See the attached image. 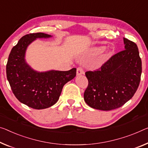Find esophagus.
Returning a JSON list of instances; mask_svg holds the SVG:
<instances>
[{"mask_svg":"<svg viewBox=\"0 0 148 148\" xmlns=\"http://www.w3.org/2000/svg\"><path fill=\"white\" fill-rule=\"evenodd\" d=\"M84 74V71L83 69L81 67H79L77 69V75H80Z\"/></svg>","mask_w":148,"mask_h":148,"instance_id":"34e87169","label":"esophagus"}]
</instances>
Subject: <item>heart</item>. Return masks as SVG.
Returning <instances> with one entry per match:
<instances>
[{"label": "heart", "instance_id": "b5f03b06", "mask_svg": "<svg viewBox=\"0 0 148 148\" xmlns=\"http://www.w3.org/2000/svg\"><path fill=\"white\" fill-rule=\"evenodd\" d=\"M104 51V47H95L92 49V52L95 54H99L102 53Z\"/></svg>", "mask_w": 148, "mask_h": 148}]
</instances>
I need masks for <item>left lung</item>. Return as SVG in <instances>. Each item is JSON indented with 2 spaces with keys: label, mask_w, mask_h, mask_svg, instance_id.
<instances>
[{
  "label": "left lung",
  "mask_w": 148,
  "mask_h": 148,
  "mask_svg": "<svg viewBox=\"0 0 148 148\" xmlns=\"http://www.w3.org/2000/svg\"><path fill=\"white\" fill-rule=\"evenodd\" d=\"M125 49L95 71L85 73L88 84L84 100L91 108L111 110L131 99L140 85L142 60L137 45L124 38Z\"/></svg>",
  "instance_id": "obj_1"
}]
</instances>
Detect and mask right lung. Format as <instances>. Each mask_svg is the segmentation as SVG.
Here are the masks:
<instances>
[{"mask_svg":"<svg viewBox=\"0 0 148 148\" xmlns=\"http://www.w3.org/2000/svg\"><path fill=\"white\" fill-rule=\"evenodd\" d=\"M50 37L42 32L24 36L12 47L6 64V77L14 96L20 103L38 110L55 104L65 84L76 76V68L66 71L38 72L26 62L28 45L37 38Z\"/></svg>","mask_w":148,"mask_h":148,"instance_id":"right-lung-1","label":"right lung"}]
</instances>
